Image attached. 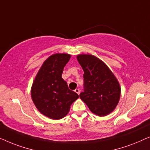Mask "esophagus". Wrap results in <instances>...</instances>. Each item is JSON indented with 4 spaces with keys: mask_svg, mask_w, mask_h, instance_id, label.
<instances>
[{
    "mask_svg": "<svg viewBox=\"0 0 150 150\" xmlns=\"http://www.w3.org/2000/svg\"><path fill=\"white\" fill-rule=\"evenodd\" d=\"M75 92L76 93H77L78 94V95H79V93H80V91H79V88H76L75 90Z\"/></svg>",
    "mask_w": 150,
    "mask_h": 150,
    "instance_id": "esophagus-1",
    "label": "esophagus"
}]
</instances>
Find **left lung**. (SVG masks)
<instances>
[{
    "label": "left lung",
    "instance_id": "1",
    "mask_svg": "<svg viewBox=\"0 0 150 150\" xmlns=\"http://www.w3.org/2000/svg\"><path fill=\"white\" fill-rule=\"evenodd\" d=\"M77 59L84 72V92L79 95L80 99L95 115H108L120 99L118 80L108 66L95 55L79 54Z\"/></svg>",
    "mask_w": 150,
    "mask_h": 150
}]
</instances>
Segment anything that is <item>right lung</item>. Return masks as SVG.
Instances as JSON below:
<instances>
[{"instance_id":"add662e5","label":"right lung","mask_w":150,"mask_h":150,"mask_svg":"<svg viewBox=\"0 0 150 150\" xmlns=\"http://www.w3.org/2000/svg\"><path fill=\"white\" fill-rule=\"evenodd\" d=\"M71 57L68 53H55L49 56L38 72L31 86V99L36 108L43 115L54 120L67 116L72 103L79 98L62 77L64 67Z\"/></svg>"}]
</instances>
